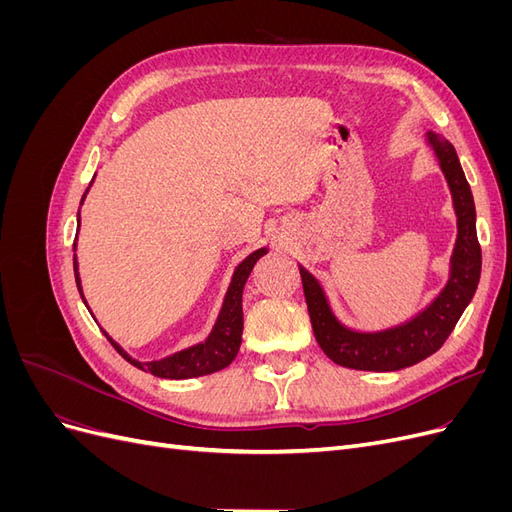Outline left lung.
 <instances>
[{
    "label": "left lung",
    "instance_id": "obj_1",
    "mask_svg": "<svg viewBox=\"0 0 512 512\" xmlns=\"http://www.w3.org/2000/svg\"><path fill=\"white\" fill-rule=\"evenodd\" d=\"M427 143L436 151V158L453 194L457 241L451 256L448 282L421 314H416L404 324H397L393 329L376 333L352 331L335 318L327 294H324L316 277L299 267L316 342L333 363L342 367L397 371L421 363L442 348L476 292L483 256H480L476 237V209L470 183L463 175L455 147L446 138L436 132H427Z\"/></svg>",
    "mask_w": 512,
    "mask_h": 512
}]
</instances>
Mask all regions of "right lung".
<instances>
[{
    "label": "right lung",
    "instance_id": "add662e5",
    "mask_svg": "<svg viewBox=\"0 0 512 512\" xmlns=\"http://www.w3.org/2000/svg\"><path fill=\"white\" fill-rule=\"evenodd\" d=\"M85 194H83V198H85ZM81 205H83V200H81ZM79 224H81V218H79ZM265 254H267V247H260V250L252 252L235 269V275H232V282L228 286V292H226V299H224V305H222V312L218 316V322H215L213 331L209 333V337L205 339L203 344H196V346H192L188 350L175 352V354H170V356H166V359H160V361L141 363V361H134L126 350H123L119 344H115L113 339L108 337V333H104L106 339L113 344V348L128 363H132L134 367L143 369V371H149V374L158 376V378H168V380L198 378V376H207V374H213V371H220V369L228 367L232 361H235V356H237L239 346H241V333H243V286L247 282V277H250V273H252L254 265L258 262V258H262ZM74 277H76V286H79V292H81V297H83L79 265H76V256H74Z\"/></svg>",
    "mask_w": 512,
    "mask_h": 512
}]
</instances>
